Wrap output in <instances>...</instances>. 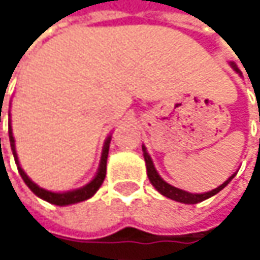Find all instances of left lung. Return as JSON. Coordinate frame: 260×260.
Segmentation results:
<instances>
[{
	"mask_svg": "<svg viewBox=\"0 0 260 260\" xmlns=\"http://www.w3.org/2000/svg\"><path fill=\"white\" fill-rule=\"evenodd\" d=\"M232 66H234V69L236 72H239L238 68H236L235 64H232ZM143 155H144V161H146V167H147V176H149V181L152 182V185H153L162 196H166V197H169V199H173V200H176V202H181V203L194 205V203H199V202H202V200H206V199L215 196L217 192H220L229 182L234 179L235 176V175L234 176H231L223 185H220L218 188H215V189H212V191H209V192H205V194H191V192L182 191V189L176 188V186H172V185H169L167 182L161 179V176L156 173V170H155V167H153V162H152L149 153L146 152V147H144V146H143Z\"/></svg>",
	"mask_w": 260,
	"mask_h": 260,
	"instance_id": "left-lung-1",
	"label": "left lung"
}]
</instances>
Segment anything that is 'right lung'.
Returning <instances> with one entry per match:
<instances>
[{"mask_svg": "<svg viewBox=\"0 0 260 260\" xmlns=\"http://www.w3.org/2000/svg\"><path fill=\"white\" fill-rule=\"evenodd\" d=\"M1 114V110H0ZM9 137H10V144H12V150H13V156H15V162L18 164V170H19V175L22 176V179L28 185V188L36 194L39 196L40 199L52 203V205H58V206H63V205H72V203H78L82 200H87L90 199L98 189L99 186L102 185V182L105 179V175H107V158H108V149H110V138L105 141V146H104V150H102V158H101V166H99V172L98 175L94 176V179L87 183L85 186L75 189V191H68V192H51V191H46L40 186H37L32 181H29V178L25 175V172L19 167V161H18V155H16V150H15V140H13V135H12V131H9Z\"/></svg>", "mask_w": 260, "mask_h": 260, "instance_id": "1", "label": "right lung"}]
</instances>
